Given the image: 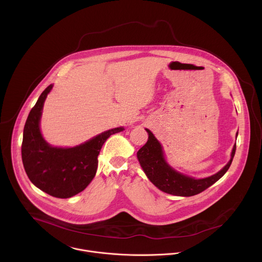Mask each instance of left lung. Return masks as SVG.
<instances>
[{"label": "left lung", "mask_w": 262, "mask_h": 262, "mask_svg": "<svg viewBox=\"0 0 262 262\" xmlns=\"http://www.w3.org/2000/svg\"><path fill=\"white\" fill-rule=\"evenodd\" d=\"M146 132L148 133V141L140 148L137 152V158L148 179L158 189L167 194L190 197L205 191L228 171L235 155L236 144L233 146L230 161L222 170L209 177L195 179L183 175L170 167L165 160L161 143L150 130L146 128Z\"/></svg>", "instance_id": "left-lung-1"}]
</instances>
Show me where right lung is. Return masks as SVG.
Returning <instances> with one entry per match:
<instances>
[{
  "label": "right lung",
  "mask_w": 262,
  "mask_h": 262,
  "mask_svg": "<svg viewBox=\"0 0 262 262\" xmlns=\"http://www.w3.org/2000/svg\"><path fill=\"white\" fill-rule=\"evenodd\" d=\"M50 85L39 96L27 118L21 159L31 182L56 198H70L84 191L97 170V157L105 140L122 132L116 127L103 132L91 140L70 148L53 147L43 139L39 123L45 100L52 90Z\"/></svg>",
  "instance_id": "obj_1"
}]
</instances>
